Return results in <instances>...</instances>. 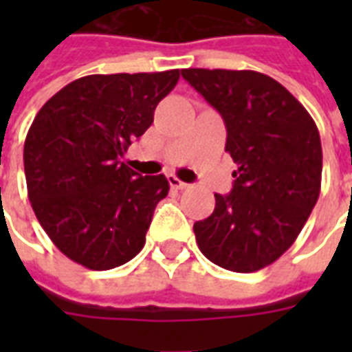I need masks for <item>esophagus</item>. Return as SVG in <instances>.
Masks as SVG:
<instances>
[{
	"label": "esophagus",
	"mask_w": 352,
	"mask_h": 352,
	"mask_svg": "<svg viewBox=\"0 0 352 352\" xmlns=\"http://www.w3.org/2000/svg\"><path fill=\"white\" fill-rule=\"evenodd\" d=\"M168 182H170V186L175 188V190H186V188H188L186 182H182L181 179H177L175 175L168 177Z\"/></svg>",
	"instance_id": "obj_1"
}]
</instances>
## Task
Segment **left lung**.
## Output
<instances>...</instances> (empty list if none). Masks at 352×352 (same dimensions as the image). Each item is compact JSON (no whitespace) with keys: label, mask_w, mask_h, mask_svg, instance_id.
Instances as JSON below:
<instances>
[{"label":"left lung","mask_w":352,"mask_h":352,"mask_svg":"<svg viewBox=\"0 0 352 352\" xmlns=\"http://www.w3.org/2000/svg\"><path fill=\"white\" fill-rule=\"evenodd\" d=\"M182 78L221 113L225 151L237 170L228 195L193 225L199 250L232 272H256L289 250L322 186V142L305 107L267 74L182 69Z\"/></svg>","instance_id":"left-lung-1"}]
</instances>
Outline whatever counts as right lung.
<instances>
[{
  "mask_svg": "<svg viewBox=\"0 0 352 352\" xmlns=\"http://www.w3.org/2000/svg\"><path fill=\"white\" fill-rule=\"evenodd\" d=\"M179 76V69L89 74L36 115L23 148L29 201L58 250L82 267L109 270L142 250L170 182L138 175L122 157Z\"/></svg>",
  "mask_w": 352,
  "mask_h": 352,
  "instance_id": "obj_1",
  "label": "right lung"
}]
</instances>
